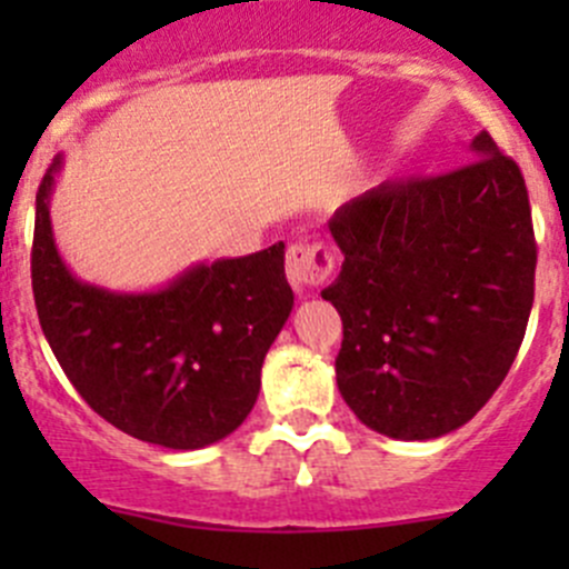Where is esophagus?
Listing matches in <instances>:
<instances>
[{
  "label": "esophagus",
  "mask_w": 569,
  "mask_h": 569,
  "mask_svg": "<svg viewBox=\"0 0 569 569\" xmlns=\"http://www.w3.org/2000/svg\"><path fill=\"white\" fill-rule=\"evenodd\" d=\"M332 252L321 242H295L286 250V278L297 291H311L332 272Z\"/></svg>",
  "instance_id": "obj_1"
}]
</instances>
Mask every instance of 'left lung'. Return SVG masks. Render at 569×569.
<instances>
[{"instance_id": "8db88e82", "label": "left lung", "mask_w": 569, "mask_h": 569, "mask_svg": "<svg viewBox=\"0 0 569 569\" xmlns=\"http://www.w3.org/2000/svg\"><path fill=\"white\" fill-rule=\"evenodd\" d=\"M470 151L460 170L386 181L330 220L343 263L321 297L343 321L338 391L396 440L468 423L529 325L537 244L523 173L487 131Z\"/></svg>"}]
</instances>
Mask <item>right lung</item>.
Wrapping results in <instances>:
<instances>
[{"mask_svg":"<svg viewBox=\"0 0 569 569\" xmlns=\"http://www.w3.org/2000/svg\"><path fill=\"white\" fill-rule=\"evenodd\" d=\"M62 159L36 198L32 291L43 336L79 396L104 421L176 451L228 438L261 388V366L295 295L283 242L194 263L142 295L82 283L62 261L49 200Z\"/></svg>","mask_w":569,"mask_h":569,"instance_id":"add662e5","label":"right lung"}]
</instances>
